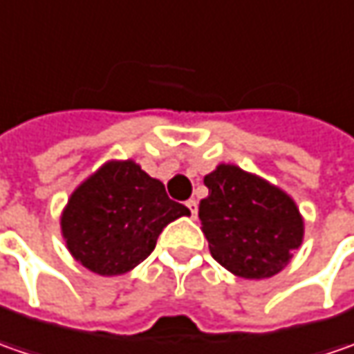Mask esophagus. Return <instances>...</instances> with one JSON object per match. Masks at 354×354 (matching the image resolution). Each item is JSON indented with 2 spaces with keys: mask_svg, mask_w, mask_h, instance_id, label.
Wrapping results in <instances>:
<instances>
[{
  "mask_svg": "<svg viewBox=\"0 0 354 354\" xmlns=\"http://www.w3.org/2000/svg\"><path fill=\"white\" fill-rule=\"evenodd\" d=\"M187 207H189V211H191V216L195 218V216H197V211H198L197 201H195V198H189V201H187Z\"/></svg>",
  "mask_w": 354,
  "mask_h": 354,
  "instance_id": "esophagus-1",
  "label": "esophagus"
}]
</instances>
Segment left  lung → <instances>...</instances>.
<instances>
[{
	"mask_svg": "<svg viewBox=\"0 0 354 354\" xmlns=\"http://www.w3.org/2000/svg\"><path fill=\"white\" fill-rule=\"evenodd\" d=\"M209 197L198 218L218 264L238 278H272L304 240V218L293 198L262 177L221 163L205 175Z\"/></svg>",
	"mask_w": 354,
	"mask_h": 354,
	"instance_id": "obj_1",
	"label": "left lung"
}]
</instances>
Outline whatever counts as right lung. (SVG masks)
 <instances>
[{"mask_svg": "<svg viewBox=\"0 0 354 354\" xmlns=\"http://www.w3.org/2000/svg\"><path fill=\"white\" fill-rule=\"evenodd\" d=\"M189 214L136 161H108L76 187L61 230L76 262L100 276H120L153 252L165 226Z\"/></svg>", "mask_w": 354, "mask_h": 354, "instance_id": "obj_1", "label": "right lung"}]
</instances>
